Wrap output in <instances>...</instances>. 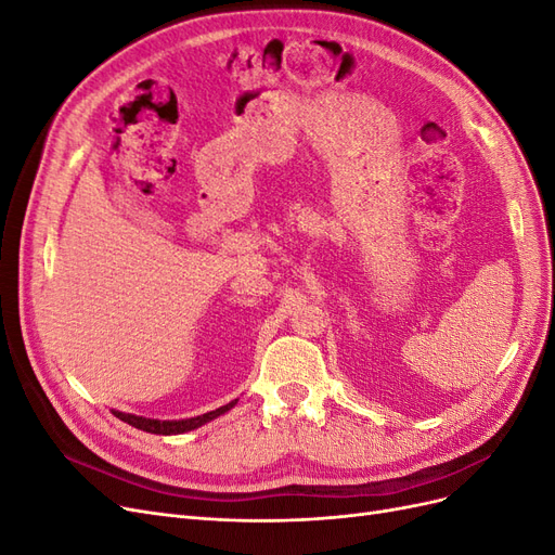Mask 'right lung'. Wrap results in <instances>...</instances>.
<instances>
[{
  "label": "right lung",
  "mask_w": 555,
  "mask_h": 555,
  "mask_svg": "<svg viewBox=\"0 0 555 555\" xmlns=\"http://www.w3.org/2000/svg\"><path fill=\"white\" fill-rule=\"evenodd\" d=\"M236 402H229V405L224 408H217L208 414H201V416H194V418H182V422H157V418H145V416H133V414H125V412H113L120 422L139 428V430H145V433H155V435H178V433H188V430H194L198 426H204L206 422H210V418L224 414L227 410H231Z\"/></svg>",
  "instance_id": "right-lung-1"
}]
</instances>
